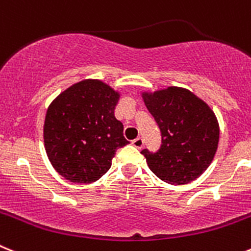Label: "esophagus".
<instances>
[{"label":"esophagus","instance_id":"obj_1","mask_svg":"<svg viewBox=\"0 0 251 251\" xmlns=\"http://www.w3.org/2000/svg\"><path fill=\"white\" fill-rule=\"evenodd\" d=\"M132 145H133L136 149H142V147H143V140L141 138V137H137L136 140L132 141Z\"/></svg>","mask_w":251,"mask_h":251}]
</instances>
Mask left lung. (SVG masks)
I'll return each mask as SVG.
<instances>
[{
	"label": "left lung",
	"instance_id": "obj_1",
	"mask_svg": "<svg viewBox=\"0 0 251 251\" xmlns=\"http://www.w3.org/2000/svg\"><path fill=\"white\" fill-rule=\"evenodd\" d=\"M142 98L162 136L161 149L156 153L141 152L150 170L173 185L196 180L217 152L220 126L215 111L184 87L143 91Z\"/></svg>",
	"mask_w": 251,
	"mask_h": 251
}]
</instances>
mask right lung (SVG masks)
<instances>
[{
  "label": "right lung",
  "mask_w": 251,
  "mask_h": 251,
  "mask_svg": "<svg viewBox=\"0 0 251 251\" xmlns=\"http://www.w3.org/2000/svg\"><path fill=\"white\" fill-rule=\"evenodd\" d=\"M121 93L87 78L62 91L47 109L43 138L49 161L68 181L89 184L110 169L118 149L128 145L114 115Z\"/></svg>",
  "instance_id": "add662e5"
}]
</instances>
